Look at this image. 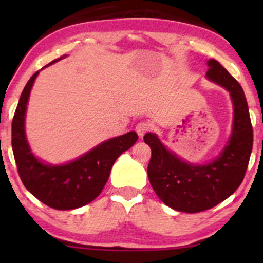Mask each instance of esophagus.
I'll return each mask as SVG.
<instances>
[{"label": "esophagus", "instance_id": "esophagus-1", "mask_svg": "<svg viewBox=\"0 0 263 263\" xmlns=\"http://www.w3.org/2000/svg\"><path fill=\"white\" fill-rule=\"evenodd\" d=\"M151 129H152V124H151L149 122H140V123L136 125L135 130L138 133L139 136H143L146 133H148Z\"/></svg>", "mask_w": 263, "mask_h": 263}]
</instances>
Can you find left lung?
I'll use <instances>...</instances> for the list:
<instances>
[{"instance_id":"8db88e82","label":"left lung","mask_w":263,"mask_h":263,"mask_svg":"<svg viewBox=\"0 0 263 263\" xmlns=\"http://www.w3.org/2000/svg\"><path fill=\"white\" fill-rule=\"evenodd\" d=\"M207 78L224 86L231 95L235 117L232 135L217 159L193 165L179 159L161 145L154 134L143 136L152 156L147 167L158 197L176 211L197 213L217 206L243 182L253 149V125L242 86L218 61H208Z\"/></svg>"}]
</instances>
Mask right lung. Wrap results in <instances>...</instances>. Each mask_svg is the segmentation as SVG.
I'll use <instances>...</instances> for the list:
<instances>
[{
  "mask_svg": "<svg viewBox=\"0 0 263 263\" xmlns=\"http://www.w3.org/2000/svg\"><path fill=\"white\" fill-rule=\"evenodd\" d=\"M60 59L53 60L51 64ZM39 71L25 86L12 122V148L17 172L32 195L55 210H74L96 199L109 178L111 167L124 151L138 140L135 132L100 143L91 152L62 166H51L39 161L31 153L25 136V112L32 85Z\"/></svg>",
  "mask_w": 263,
  "mask_h": 263,
  "instance_id": "add662e5",
  "label": "right lung"
}]
</instances>
